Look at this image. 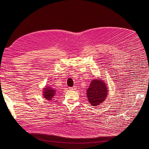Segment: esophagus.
Here are the masks:
<instances>
[{
    "label": "esophagus",
    "mask_w": 149,
    "mask_h": 149,
    "mask_svg": "<svg viewBox=\"0 0 149 149\" xmlns=\"http://www.w3.org/2000/svg\"><path fill=\"white\" fill-rule=\"evenodd\" d=\"M75 89H76V87H72L70 88V90H74Z\"/></svg>",
    "instance_id": "esophagus-1"
}]
</instances>
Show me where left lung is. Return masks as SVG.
Masks as SVG:
<instances>
[{"mask_svg":"<svg viewBox=\"0 0 149 149\" xmlns=\"http://www.w3.org/2000/svg\"><path fill=\"white\" fill-rule=\"evenodd\" d=\"M108 90L105 83L101 79H96L91 81L89 88L87 91V95L92 106H97L103 102L108 94Z\"/></svg>","mask_w":149,"mask_h":149,"instance_id":"8db88e82","label":"left lung"}]
</instances>
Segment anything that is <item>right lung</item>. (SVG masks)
Here are the masks:
<instances>
[{
	"instance_id": "obj_1",
	"label": "right lung",
	"mask_w": 149,
	"mask_h": 149,
	"mask_svg": "<svg viewBox=\"0 0 149 149\" xmlns=\"http://www.w3.org/2000/svg\"><path fill=\"white\" fill-rule=\"evenodd\" d=\"M44 97L47 100H51L52 98L54 97V95L55 94V91L51 87H47V88H44Z\"/></svg>"
}]
</instances>
